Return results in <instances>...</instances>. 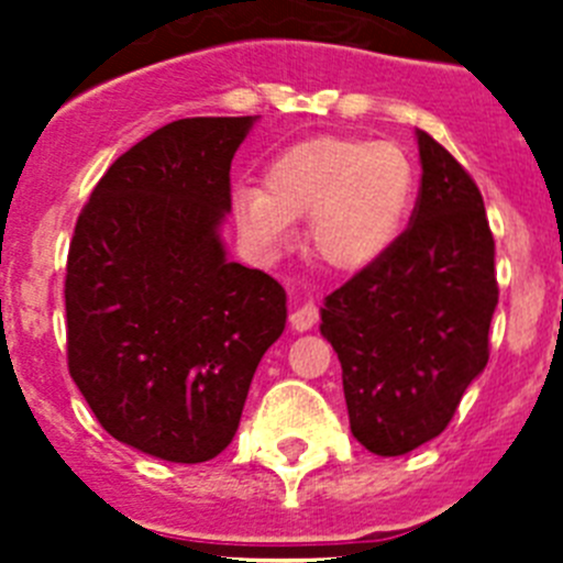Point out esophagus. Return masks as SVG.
I'll list each match as a JSON object with an SVG mask.
<instances>
[{
  "label": "esophagus",
  "mask_w": 563,
  "mask_h": 563,
  "mask_svg": "<svg viewBox=\"0 0 563 563\" xmlns=\"http://www.w3.org/2000/svg\"><path fill=\"white\" fill-rule=\"evenodd\" d=\"M316 321H318V307L312 305V301H301V305H296L290 310L292 330L305 332L310 330V327H316Z\"/></svg>",
  "instance_id": "34e87169"
}]
</instances>
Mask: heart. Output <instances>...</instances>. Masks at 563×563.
<instances>
[{"instance_id": "obj_1", "label": "heart", "mask_w": 563, "mask_h": 563, "mask_svg": "<svg viewBox=\"0 0 563 563\" xmlns=\"http://www.w3.org/2000/svg\"><path fill=\"white\" fill-rule=\"evenodd\" d=\"M258 188L233 197L239 225L262 245H282L307 220V242L327 267L355 273L397 242L415 202V163L397 143L310 137L273 157Z\"/></svg>"}]
</instances>
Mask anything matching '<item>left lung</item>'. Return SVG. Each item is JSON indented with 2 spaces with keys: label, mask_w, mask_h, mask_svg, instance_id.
Instances as JSON below:
<instances>
[{
  "label": "left lung",
  "mask_w": 563,
  "mask_h": 563,
  "mask_svg": "<svg viewBox=\"0 0 563 563\" xmlns=\"http://www.w3.org/2000/svg\"><path fill=\"white\" fill-rule=\"evenodd\" d=\"M417 141L422 183L409 228L321 310L352 434L380 456L409 454L445 431L487 366L499 301L494 233L474 177L429 132Z\"/></svg>",
  "instance_id": "8db88e82"
}]
</instances>
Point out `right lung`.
<instances>
[{
  "label": "right lung",
  "mask_w": 563,
  "mask_h": 563,
  "mask_svg": "<svg viewBox=\"0 0 563 563\" xmlns=\"http://www.w3.org/2000/svg\"><path fill=\"white\" fill-rule=\"evenodd\" d=\"M256 118H183L107 168L69 242L67 366L103 431L168 462L231 445L285 287L228 262L231 161Z\"/></svg>",
  "instance_id": "add662e5"
}]
</instances>
